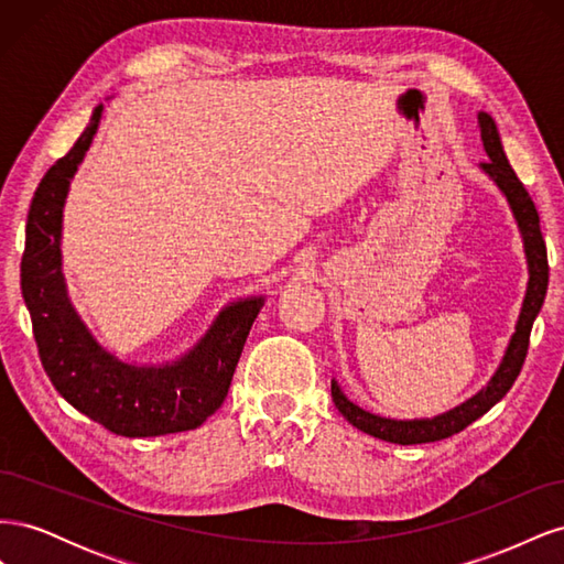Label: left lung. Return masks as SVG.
<instances>
[{
	"instance_id": "obj_1",
	"label": "left lung",
	"mask_w": 564,
	"mask_h": 564,
	"mask_svg": "<svg viewBox=\"0 0 564 564\" xmlns=\"http://www.w3.org/2000/svg\"><path fill=\"white\" fill-rule=\"evenodd\" d=\"M477 127H480V139L489 158V162H482L480 169L506 197L508 209L513 214L516 226L522 237V251H524L527 275H529L522 308L516 322V332L510 336L501 362L497 371L491 373L487 386H482L466 402L449 409V412H442L429 419H388L381 414H371L360 404L350 402L346 398V392L336 383V379H332V400L338 412L348 419V423H352L357 431L386 442H395V445H423V442H437V440L452 437L454 433L464 431L466 425H470L475 419L487 414L489 409L506 395L522 369L524 355L529 348V332H532V324L545 299V289H549V256H545V242L539 228V214H536L534 202L524 191L522 181L516 176L513 166L508 164V158L501 145V135L491 115L482 110L477 112Z\"/></svg>"
}]
</instances>
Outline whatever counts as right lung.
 I'll use <instances>...</instances> for the list:
<instances>
[{
    "mask_svg": "<svg viewBox=\"0 0 564 564\" xmlns=\"http://www.w3.org/2000/svg\"><path fill=\"white\" fill-rule=\"evenodd\" d=\"M104 115L91 112L73 150L48 169L28 214L21 289L46 377L77 412L115 435L158 437L193 431L224 404L245 340L265 296L226 303L176 360L129 362L108 350L67 294L63 275V209L70 181L87 158Z\"/></svg>",
    "mask_w": 564,
    "mask_h": 564,
    "instance_id": "obj_1",
    "label": "right lung"
}]
</instances>
